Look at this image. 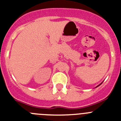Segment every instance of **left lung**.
I'll return each mask as SVG.
<instances>
[{
    "label": "left lung",
    "instance_id": "obj_1",
    "mask_svg": "<svg viewBox=\"0 0 121 121\" xmlns=\"http://www.w3.org/2000/svg\"><path fill=\"white\" fill-rule=\"evenodd\" d=\"M102 83H103V82H101V84H99V85H98V86H97V87H98V86H100V85H101V84H102Z\"/></svg>",
    "mask_w": 121,
    "mask_h": 121
}]
</instances>
